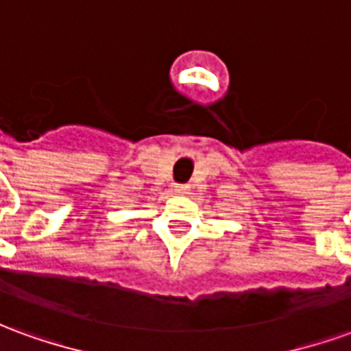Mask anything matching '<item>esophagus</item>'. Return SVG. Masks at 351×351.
<instances>
[{"label": "esophagus", "mask_w": 351, "mask_h": 351, "mask_svg": "<svg viewBox=\"0 0 351 351\" xmlns=\"http://www.w3.org/2000/svg\"><path fill=\"white\" fill-rule=\"evenodd\" d=\"M175 192L176 193H188L190 192V186H188V184H176Z\"/></svg>", "instance_id": "34e87169"}]
</instances>
